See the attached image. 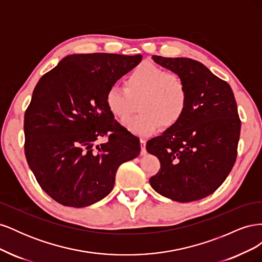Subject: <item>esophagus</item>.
<instances>
[{"instance_id":"1","label":"esophagus","mask_w":262,"mask_h":262,"mask_svg":"<svg viewBox=\"0 0 262 262\" xmlns=\"http://www.w3.org/2000/svg\"><path fill=\"white\" fill-rule=\"evenodd\" d=\"M140 145H141V154L145 155L146 154V140L141 139L140 140Z\"/></svg>"}]
</instances>
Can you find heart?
<instances>
[{"label":"heart","mask_w":262,"mask_h":262,"mask_svg":"<svg viewBox=\"0 0 262 262\" xmlns=\"http://www.w3.org/2000/svg\"><path fill=\"white\" fill-rule=\"evenodd\" d=\"M105 102L119 119L128 118L139 106L141 113L125 120L123 125L133 134L147 136L160 124L170 128L181 120L189 104V90L179 74L147 62L126 75L124 89L110 86Z\"/></svg>","instance_id":"heart-1"}]
</instances>
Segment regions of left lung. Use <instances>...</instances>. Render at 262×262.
Masks as SVG:
<instances>
[{
  "instance_id": "obj_1",
  "label": "left lung",
  "mask_w": 262,
  "mask_h": 262,
  "mask_svg": "<svg viewBox=\"0 0 262 262\" xmlns=\"http://www.w3.org/2000/svg\"><path fill=\"white\" fill-rule=\"evenodd\" d=\"M152 58L184 78L189 104L176 125L147 141V152L161 163L149 184L173 201L200 200L223 184L236 162L241 119L234 93L227 82L195 60Z\"/></svg>"
}]
</instances>
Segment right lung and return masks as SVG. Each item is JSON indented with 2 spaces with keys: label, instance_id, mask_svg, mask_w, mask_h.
Returning a JSON list of instances; mask_svg holds the SVG:
<instances>
[{
  "label": "right lung",
  "instance_id": "add662e5",
  "mask_svg": "<svg viewBox=\"0 0 262 262\" xmlns=\"http://www.w3.org/2000/svg\"><path fill=\"white\" fill-rule=\"evenodd\" d=\"M142 55H68L38 81L24 117L25 155L43 191L66 207L108 195L118 167L140 153V140L115 120L106 92ZM105 136L106 144L93 143Z\"/></svg>",
  "mask_w": 262,
  "mask_h": 262
}]
</instances>
